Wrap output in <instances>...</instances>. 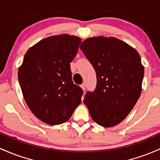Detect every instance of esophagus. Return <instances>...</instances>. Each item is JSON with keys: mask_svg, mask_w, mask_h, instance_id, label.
Returning a JSON list of instances; mask_svg holds the SVG:
<instances>
[{"mask_svg": "<svg viewBox=\"0 0 160 160\" xmlns=\"http://www.w3.org/2000/svg\"><path fill=\"white\" fill-rule=\"evenodd\" d=\"M81 88H82V90H83V91H85V88H86V85H85V83L82 84V85H81Z\"/></svg>", "mask_w": 160, "mask_h": 160, "instance_id": "1", "label": "esophagus"}]
</instances>
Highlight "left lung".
Here are the masks:
<instances>
[{"instance_id": "left-lung-1", "label": "left lung", "mask_w": 160, "mask_h": 160, "mask_svg": "<svg viewBox=\"0 0 160 160\" xmlns=\"http://www.w3.org/2000/svg\"><path fill=\"white\" fill-rule=\"evenodd\" d=\"M80 48L97 75L95 90L86 93L84 103L95 122L115 126L126 118L141 96L144 74L141 57L113 37L89 38Z\"/></svg>"}]
</instances>
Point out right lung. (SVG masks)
<instances>
[{
    "label": "right lung",
    "instance_id": "obj_1",
    "mask_svg": "<svg viewBox=\"0 0 160 160\" xmlns=\"http://www.w3.org/2000/svg\"><path fill=\"white\" fill-rule=\"evenodd\" d=\"M80 38L60 35L46 38L27 51L18 79L32 113L49 125L69 120L81 103L83 91L72 79L70 62Z\"/></svg>",
    "mask_w": 160,
    "mask_h": 160
}]
</instances>
